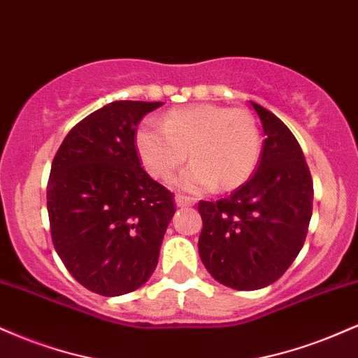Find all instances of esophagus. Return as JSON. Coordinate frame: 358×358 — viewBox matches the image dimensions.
I'll return each mask as SVG.
<instances>
[{"label":"esophagus","mask_w":358,"mask_h":358,"mask_svg":"<svg viewBox=\"0 0 358 358\" xmlns=\"http://www.w3.org/2000/svg\"><path fill=\"white\" fill-rule=\"evenodd\" d=\"M175 203L176 207H188V205H193L195 203V199H192V196H185V195H175Z\"/></svg>","instance_id":"obj_1"}]
</instances>
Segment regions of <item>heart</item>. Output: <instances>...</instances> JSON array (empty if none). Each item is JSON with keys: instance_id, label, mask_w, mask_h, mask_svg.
Returning a JSON list of instances; mask_svg holds the SVG:
<instances>
[{"instance_id": "obj_1", "label": "heart", "mask_w": 358, "mask_h": 358, "mask_svg": "<svg viewBox=\"0 0 358 358\" xmlns=\"http://www.w3.org/2000/svg\"><path fill=\"white\" fill-rule=\"evenodd\" d=\"M134 141L146 171L156 180H170L190 150L193 163L176 180L190 192L241 187L261 156V134L252 114L217 104L168 110L162 124L146 121L139 126Z\"/></svg>"}]
</instances>
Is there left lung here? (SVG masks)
I'll return each mask as SVG.
<instances>
[{
	"instance_id": "8db88e82",
	"label": "left lung",
	"mask_w": 358,
	"mask_h": 358,
	"mask_svg": "<svg viewBox=\"0 0 358 358\" xmlns=\"http://www.w3.org/2000/svg\"><path fill=\"white\" fill-rule=\"evenodd\" d=\"M266 139L256 171L227 199L199 202V252L222 285L252 291L278 281L305 244L313 212V180L289 127L262 106Z\"/></svg>"
}]
</instances>
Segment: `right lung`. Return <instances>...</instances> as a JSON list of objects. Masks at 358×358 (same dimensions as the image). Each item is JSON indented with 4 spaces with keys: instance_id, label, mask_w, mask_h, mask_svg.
Wrapping results in <instances>:
<instances>
[{
    "instance_id": "right-lung-1",
    "label": "right lung",
    "mask_w": 358,
    "mask_h": 358,
    "mask_svg": "<svg viewBox=\"0 0 358 358\" xmlns=\"http://www.w3.org/2000/svg\"><path fill=\"white\" fill-rule=\"evenodd\" d=\"M163 102L116 101L72 127L52 162L47 210L53 248L82 286L102 296L138 289L158 264L173 193L141 168L143 117Z\"/></svg>"
}]
</instances>
